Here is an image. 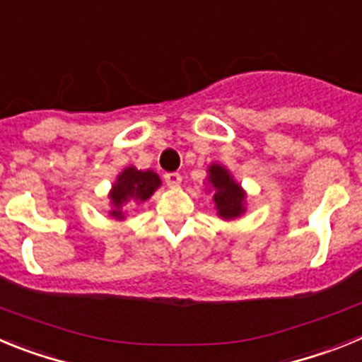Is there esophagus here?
Masks as SVG:
<instances>
[{"label":"esophagus","mask_w":362,"mask_h":362,"mask_svg":"<svg viewBox=\"0 0 362 362\" xmlns=\"http://www.w3.org/2000/svg\"><path fill=\"white\" fill-rule=\"evenodd\" d=\"M165 183L170 188L179 187L181 185V174H177V172H168V174H165Z\"/></svg>","instance_id":"obj_1"}]
</instances>
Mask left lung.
I'll use <instances>...</instances> for the list:
<instances>
[{
    "label": "left lung",
    "mask_w": 362,
    "mask_h": 362,
    "mask_svg": "<svg viewBox=\"0 0 362 362\" xmlns=\"http://www.w3.org/2000/svg\"><path fill=\"white\" fill-rule=\"evenodd\" d=\"M209 185L214 190V203H216L217 216L221 219H238L245 214L246 194L241 185L235 183L225 166L214 165L209 166Z\"/></svg>",
    "instance_id": "1"
}]
</instances>
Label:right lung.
Instances as JSON below:
<instances>
[{"label":"right lung","instance_id":"right-lung-1","mask_svg":"<svg viewBox=\"0 0 362 362\" xmlns=\"http://www.w3.org/2000/svg\"><path fill=\"white\" fill-rule=\"evenodd\" d=\"M159 187H161V179L156 172H143L137 170L136 166H127L117 175L116 183L112 185V190L108 194L112 203L110 216L116 219H124L123 209L146 201Z\"/></svg>","mask_w":362,"mask_h":362}]
</instances>
